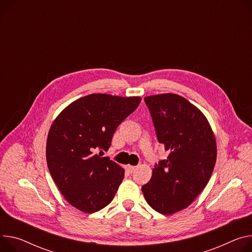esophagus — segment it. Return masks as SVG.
Wrapping results in <instances>:
<instances>
[{"label": "esophagus", "instance_id": "obj_1", "mask_svg": "<svg viewBox=\"0 0 252 252\" xmlns=\"http://www.w3.org/2000/svg\"><path fill=\"white\" fill-rule=\"evenodd\" d=\"M126 169L128 173H132L134 170H135V167L134 166H131V165H126Z\"/></svg>", "mask_w": 252, "mask_h": 252}]
</instances>
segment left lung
Wrapping results in <instances>:
<instances>
[{
	"mask_svg": "<svg viewBox=\"0 0 252 252\" xmlns=\"http://www.w3.org/2000/svg\"><path fill=\"white\" fill-rule=\"evenodd\" d=\"M158 143L170 154L155 165L145 199L157 212L185 209L206 187L217 157L216 141L204 114L186 98L165 94L145 97Z\"/></svg>",
	"mask_w": 252,
	"mask_h": 252,
	"instance_id": "1",
	"label": "left lung"
}]
</instances>
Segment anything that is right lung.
<instances>
[{"label":"right lung","mask_w":252,"mask_h":252,"mask_svg":"<svg viewBox=\"0 0 252 252\" xmlns=\"http://www.w3.org/2000/svg\"><path fill=\"white\" fill-rule=\"evenodd\" d=\"M141 100L89 94L65 107L53 122L46 146L47 165L59 191L73 207L94 213L112 201L125 170L102 157V151L108 150L114 131Z\"/></svg>","instance_id":"obj_1"}]
</instances>
